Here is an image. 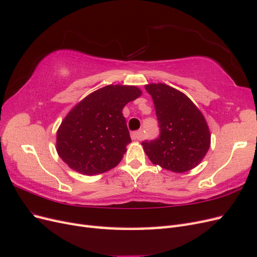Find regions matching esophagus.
<instances>
[{
    "mask_svg": "<svg viewBox=\"0 0 257 257\" xmlns=\"http://www.w3.org/2000/svg\"><path fill=\"white\" fill-rule=\"evenodd\" d=\"M132 139L133 141H141V139L143 138V132L142 131H137V132H134V133H132Z\"/></svg>",
    "mask_w": 257,
    "mask_h": 257,
    "instance_id": "34e87169",
    "label": "esophagus"
}]
</instances>
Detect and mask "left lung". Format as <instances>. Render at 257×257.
Returning <instances> with one entry per match:
<instances>
[{
    "label": "left lung",
    "mask_w": 257,
    "mask_h": 257,
    "mask_svg": "<svg viewBox=\"0 0 257 257\" xmlns=\"http://www.w3.org/2000/svg\"><path fill=\"white\" fill-rule=\"evenodd\" d=\"M152 96L161 130L155 141L143 147L154 165L185 173L204 160L211 144L205 116L184 93L165 83L146 84Z\"/></svg>",
    "instance_id": "1"
}]
</instances>
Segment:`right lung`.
Segmentation results:
<instances>
[{
  "mask_svg": "<svg viewBox=\"0 0 257 257\" xmlns=\"http://www.w3.org/2000/svg\"><path fill=\"white\" fill-rule=\"evenodd\" d=\"M143 94L136 85L108 84L76 104L57 132L59 157L69 168L93 176L121 162L132 142L122 110Z\"/></svg>",
  "mask_w": 257,
  "mask_h": 257,
  "instance_id": "right-lung-1",
  "label": "right lung"
}]
</instances>
